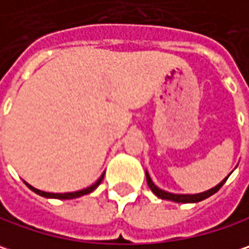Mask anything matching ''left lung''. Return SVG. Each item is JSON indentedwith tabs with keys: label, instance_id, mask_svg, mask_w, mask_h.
Listing matches in <instances>:
<instances>
[{
	"label": "left lung",
	"instance_id": "8db88e82",
	"mask_svg": "<svg viewBox=\"0 0 249 249\" xmlns=\"http://www.w3.org/2000/svg\"><path fill=\"white\" fill-rule=\"evenodd\" d=\"M232 173V171H231ZM230 173V174H231ZM230 174L222 180L221 183H218L215 187H213V188H210V190H207V191H203V193H197V194H176V193H170V191H166V190H161L160 187H157L154 183H153V180H151L150 174L147 173V170H146V180H147V186L150 187V190L159 197V198H161V200H170V201H174V203H198V201H203L205 198H208V197H211L213 194H215L222 186H224V183L227 181V178L230 177Z\"/></svg>",
	"mask_w": 249,
	"mask_h": 249
}]
</instances>
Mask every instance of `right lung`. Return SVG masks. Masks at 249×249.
Listing matches in <instances>:
<instances>
[{
	"label": "right lung",
	"instance_id": "add662e5",
	"mask_svg": "<svg viewBox=\"0 0 249 249\" xmlns=\"http://www.w3.org/2000/svg\"><path fill=\"white\" fill-rule=\"evenodd\" d=\"M103 176H105V173L99 177L98 180H96V183H93L92 186L86 187V188H83V190H79V191H73V193H46V191H42V190H38V188H35V187H32L31 184H28L27 181H24L27 187L29 190H32L34 193H36V194H39V196H42L45 198H58V200H72V198H78V197H82V196H85V194H89V193H92L93 190H96L99 187V184L102 183V180H103Z\"/></svg>",
	"mask_w": 249,
	"mask_h": 249
}]
</instances>
